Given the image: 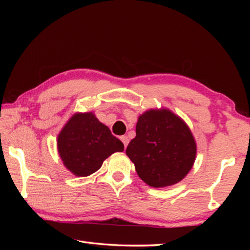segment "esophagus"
<instances>
[{
	"instance_id": "esophagus-1",
	"label": "esophagus",
	"mask_w": 250,
	"mask_h": 250,
	"mask_svg": "<svg viewBox=\"0 0 250 250\" xmlns=\"http://www.w3.org/2000/svg\"><path fill=\"white\" fill-rule=\"evenodd\" d=\"M120 140L122 141V143H124L125 145V147L128 146V143H129V138L126 137V135H122V137H120Z\"/></svg>"
}]
</instances>
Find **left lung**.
<instances>
[{"instance_id": "obj_1", "label": "left lung", "mask_w": 250, "mask_h": 250, "mask_svg": "<svg viewBox=\"0 0 250 250\" xmlns=\"http://www.w3.org/2000/svg\"><path fill=\"white\" fill-rule=\"evenodd\" d=\"M135 138L125 153L140 179L155 188L179 183L196 159V141L189 126L170 109H149L139 116Z\"/></svg>"}]
</instances>
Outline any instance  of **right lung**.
Segmentation results:
<instances>
[{"mask_svg": "<svg viewBox=\"0 0 250 250\" xmlns=\"http://www.w3.org/2000/svg\"><path fill=\"white\" fill-rule=\"evenodd\" d=\"M125 150L124 143L94 112H76L57 137V151L67 170L76 176H89L115 152Z\"/></svg>", "mask_w": 250, "mask_h": 250, "instance_id": "add662e5", "label": "right lung"}]
</instances>
